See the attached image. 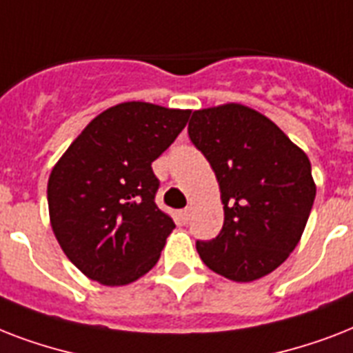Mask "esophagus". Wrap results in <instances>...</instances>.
I'll use <instances>...</instances> for the list:
<instances>
[{"label":"esophagus","mask_w":353,"mask_h":353,"mask_svg":"<svg viewBox=\"0 0 353 353\" xmlns=\"http://www.w3.org/2000/svg\"><path fill=\"white\" fill-rule=\"evenodd\" d=\"M179 218H181L183 223H187L188 218H190V209H183L181 212H179Z\"/></svg>","instance_id":"34e87169"}]
</instances>
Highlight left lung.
<instances>
[{
  "label": "left lung",
  "instance_id": "left-lung-1",
  "mask_svg": "<svg viewBox=\"0 0 353 353\" xmlns=\"http://www.w3.org/2000/svg\"><path fill=\"white\" fill-rule=\"evenodd\" d=\"M188 137L214 170L225 214L220 234L196 241L199 258L234 282L262 279L290 256L312 212L307 155L241 104L194 112Z\"/></svg>",
  "mask_w": 353,
  "mask_h": 353
}]
</instances>
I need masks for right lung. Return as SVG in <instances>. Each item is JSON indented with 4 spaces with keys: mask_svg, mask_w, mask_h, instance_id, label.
Segmentation results:
<instances>
[{
    "mask_svg": "<svg viewBox=\"0 0 353 353\" xmlns=\"http://www.w3.org/2000/svg\"><path fill=\"white\" fill-rule=\"evenodd\" d=\"M190 112L124 102L74 139L49 176L51 227L65 256L91 280L124 285L148 273L176 227L155 205L152 163Z\"/></svg>",
    "mask_w": 353,
    "mask_h": 353,
    "instance_id": "right-lung-1",
    "label": "right lung"
}]
</instances>
